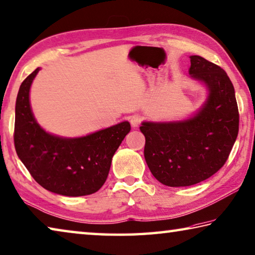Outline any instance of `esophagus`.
Segmentation results:
<instances>
[{"instance_id": "34e87169", "label": "esophagus", "mask_w": 255, "mask_h": 255, "mask_svg": "<svg viewBox=\"0 0 255 255\" xmlns=\"http://www.w3.org/2000/svg\"><path fill=\"white\" fill-rule=\"evenodd\" d=\"M140 123H141V118L139 117V116L133 115V116H131V117H130V124H131V126L133 128H136V127L139 126Z\"/></svg>"}]
</instances>
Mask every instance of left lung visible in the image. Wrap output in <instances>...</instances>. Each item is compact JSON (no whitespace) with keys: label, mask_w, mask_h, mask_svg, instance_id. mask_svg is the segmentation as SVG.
I'll use <instances>...</instances> for the list:
<instances>
[{"label":"left lung","mask_w":255,"mask_h":255,"mask_svg":"<svg viewBox=\"0 0 255 255\" xmlns=\"http://www.w3.org/2000/svg\"><path fill=\"white\" fill-rule=\"evenodd\" d=\"M189 75L205 83L208 97L200 112L183 122L142 123L146 163L166 186H191L211 177L228 160L239 133L234 87L221 67L191 55Z\"/></svg>","instance_id":"8db88e82"}]
</instances>
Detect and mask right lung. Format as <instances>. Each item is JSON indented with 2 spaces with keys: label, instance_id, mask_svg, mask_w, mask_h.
Segmentation results:
<instances>
[{
  "label": "right lung",
  "instance_id": "obj_1",
  "mask_svg": "<svg viewBox=\"0 0 255 255\" xmlns=\"http://www.w3.org/2000/svg\"><path fill=\"white\" fill-rule=\"evenodd\" d=\"M39 68L21 83L16 97L14 146L35 182L64 196L99 191L108 177L113 156L130 124L120 123L79 138H62L43 130L30 107V87Z\"/></svg>",
  "mask_w": 255,
  "mask_h": 255
}]
</instances>
